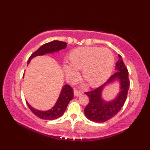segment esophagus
<instances>
[{"label":"esophagus","mask_w":150,"mask_h":150,"mask_svg":"<svg viewBox=\"0 0 150 150\" xmlns=\"http://www.w3.org/2000/svg\"><path fill=\"white\" fill-rule=\"evenodd\" d=\"M81 94H82V93L80 91H77V90L74 91V95L75 97H78V96H79V95H81Z\"/></svg>","instance_id":"esophagus-1"}]
</instances>
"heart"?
<instances>
[{
    "instance_id": "heart-1",
    "label": "heart",
    "mask_w": 150,
    "mask_h": 150,
    "mask_svg": "<svg viewBox=\"0 0 150 150\" xmlns=\"http://www.w3.org/2000/svg\"><path fill=\"white\" fill-rule=\"evenodd\" d=\"M71 62L64 63L66 75L70 80L79 77V69H83L84 79L92 87H97L106 82L112 71L114 59L109 50L98 47H82L73 50Z\"/></svg>"
}]
</instances>
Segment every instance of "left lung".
<instances>
[{
  "instance_id": "obj_1",
  "label": "left lung",
  "mask_w": 150,
  "mask_h": 150,
  "mask_svg": "<svg viewBox=\"0 0 150 150\" xmlns=\"http://www.w3.org/2000/svg\"><path fill=\"white\" fill-rule=\"evenodd\" d=\"M115 70L116 72L103 85L91 91L85 92L88 96L89 103L85 108L84 113L88 119L93 122H104L111 119L119 112L125 103L129 88V81L128 69L120 55L116 63ZM116 80L120 85V93L113 100L104 101L101 96L103 89Z\"/></svg>"
}]
</instances>
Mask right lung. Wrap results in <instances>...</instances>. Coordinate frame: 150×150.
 I'll list each match as a JSON object with an SVG mask.
<instances>
[{"label":"right lung","mask_w":150,"mask_h":150,"mask_svg":"<svg viewBox=\"0 0 150 150\" xmlns=\"http://www.w3.org/2000/svg\"><path fill=\"white\" fill-rule=\"evenodd\" d=\"M67 46V43L59 40H53L52 42L46 43L40 46L30 57L28 60V64L30 62L33 58L37 56L44 55L47 53H52L57 52L62 49H65ZM24 77V76H23ZM73 97V89L69 85L66 84L64 86L60 91L58 100H57L54 106L47 111H40L35 109L26 101L28 107L30 110L38 117L44 120H55L57 118L61 117L64 113L68 103L71 100Z\"/></svg>","instance_id":"obj_1"}]
</instances>
